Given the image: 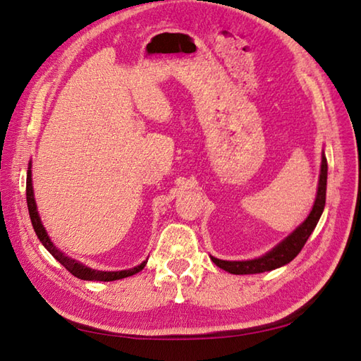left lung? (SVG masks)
<instances>
[{
  "mask_svg": "<svg viewBox=\"0 0 361 361\" xmlns=\"http://www.w3.org/2000/svg\"><path fill=\"white\" fill-rule=\"evenodd\" d=\"M326 186H327V159L323 155L315 204H313L309 217L305 219V221L301 226L296 228V231L291 233L286 240L278 245V247L273 248L270 252H267L265 256L259 259L242 260V262H231V260H220L217 257L211 256V260L217 267H220L221 270L233 274H255V273L271 271L274 268H279L282 265L291 262V260H293L304 248L305 242H307L310 234L313 233V229H315L318 224L321 214H323L324 204H326Z\"/></svg>",
  "mask_w": 361,
  "mask_h": 361,
  "instance_id": "8db88e82",
  "label": "left lung"
}]
</instances>
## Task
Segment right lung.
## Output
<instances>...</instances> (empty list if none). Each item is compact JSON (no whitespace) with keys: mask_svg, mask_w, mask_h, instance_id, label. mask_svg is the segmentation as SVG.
<instances>
[{"mask_svg":"<svg viewBox=\"0 0 361 361\" xmlns=\"http://www.w3.org/2000/svg\"><path fill=\"white\" fill-rule=\"evenodd\" d=\"M26 200H27L29 217H30V221H32V226H34V231H35L37 237L44 245V248L48 250L51 255L66 268L68 271H70L73 276H75V278L83 279V281H104V282L124 279V278H128V276H133L136 273H140L142 268L145 267V264H147V260H145V262L132 268V270L97 271V270H91V268H88L85 265H82L80 262H78V260L70 259L68 256H65L62 251L54 247L48 234H46V231H44V228L42 225V220H40V217H38V212H37V204H35V200H34V190H32V178H30V164H29L27 178H26Z\"/></svg>","mask_w":361,"mask_h":361,"instance_id":"1","label":"right lung"}]
</instances>
